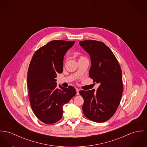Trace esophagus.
Returning <instances> with one entry per match:
<instances>
[{
	"mask_svg": "<svg viewBox=\"0 0 147 147\" xmlns=\"http://www.w3.org/2000/svg\"><path fill=\"white\" fill-rule=\"evenodd\" d=\"M76 91H77V95H79V90L78 89V88H76Z\"/></svg>",
	"mask_w": 147,
	"mask_h": 147,
	"instance_id": "esophagus-1",
	"label": "esophagus"
}]
</instances>
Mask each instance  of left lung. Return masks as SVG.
I'll use <instances>...</instances> for the list:
<instances>
[{"mask_svg":"<svg viewBox=\"0 0 147 147\" xmlns=\"http://www.w3.org/2000/svg\"><path fill=\"white\" fill-rule=\"evenodd\" d=\"M79 43L90 57V77L100 84L97 92L79 91L84 99L83 113L93 121L103 123L113 116L121 101L123 87L121 69L112 51L104 43L95 40Z\"/></svg>","mask_w":147,"mask_h":147,"instance_id":"obj_1","label":"left lung"}]
</instances>
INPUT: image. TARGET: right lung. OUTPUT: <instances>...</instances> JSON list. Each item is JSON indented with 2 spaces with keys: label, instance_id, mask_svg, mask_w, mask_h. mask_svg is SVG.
Instances as JSON below:
<instances>
[{
  "label": "right lung",
  "instance_id": "obj_1",
  "mask_svg": "<svg viewBox=\"0 0 147 147\" xmlns=\"http://www.w3.org/2000/svg\"><path fill=\"white\" fill-rule=\"evenodd\" d=\"M75 41L53 40L34 54L27 73L28 96L36 116L46 124L60 120L63 106L77 92L72 86L57 87V74L61 73L64 57Z\"/></svg>",
  "mask_w": 147,
  "mask_h": 147
}]
</instances>
